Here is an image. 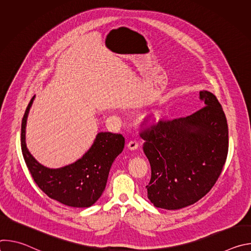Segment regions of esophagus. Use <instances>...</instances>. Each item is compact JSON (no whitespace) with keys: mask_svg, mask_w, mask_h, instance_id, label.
Here are the masks:
<instances>
[{"mask_svg":"<svg viewBox=\"0 0 251 251\" xmlns=\"http://www.w3.org/2000/svg\"><path fill=\"white\" fill-rule=\"evenodd\" d=\"M127 147L130 150H136L138 148V143L135 140H131L127 143Z\"/></svg>","mask_w":251,"mask_h":251,"instance_id":"1","label":"esophagus"}]
</instances>
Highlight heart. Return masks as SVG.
I'll return each mask as SVG.
<instances>
[{
  "label": "heart",
  "mask_w": 251,
  "mask_h": 251,
  "mask_svg": "<svg viewBox=\"0 0 251 251\" xmlns=\"http://www.w3.org/2000/svg\"><path fill=\"white\" fill-rule=\"evenodd\" d=\"M157 119H158V117H157V115H155V116H154V118H153V120L155 121V120H157Z\"/></svg>",
  "instance_id": "heart-1"
}]
</instances>
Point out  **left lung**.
<instances>
[{"instance_id":"left-lung-1","label":"left lung","mask_w":251,"mask_h":251,"mask_svg":"<svg viewBox=\"0 0 251 251\" xmlns=\"http://www.w3.org/2000/svg\"><path fill=\"white\" fill-rule=\"evenodd\" d=\"M200 99L205 106L192 115L160 119L141 133L151 166L148 199L156 207L178 209L197 202L222 174L228 152L226 117L211 92L201 91Z\"/></svg>"}]
</instances>
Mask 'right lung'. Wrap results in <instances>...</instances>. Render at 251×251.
<instances>
[{"label":"right lung","instance_id":"right-lung-1","mask_svg":"<svg viewBox=\"0 0 251 251\" xmlns=\"http://www.w3.org/2000/svg\"><path fill=\"white\" fill-rule=\"evenodd\" d=\"M34 96L30 99L22 121L21 146L25 165L39 188L50 199L73 207L91 206L105 190L115 158L123 151L121 134L100 132L91 148L75 163L59 169L41 165L25 146V125Z\"/></svg>","mask_w":251,"mask_h":251}]
</instances>
